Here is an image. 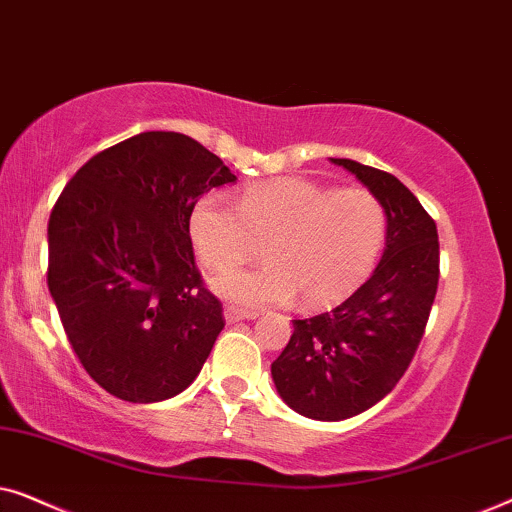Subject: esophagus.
<instances>
[{"mask_svg":"<svg viewBox=\"0 0 512 512\" xmlns=\"http://www.w3.org/2000/svg\"><path fill=\"white\" fill-rule=\"evenodd\" d=\"M223 314H226L228 324H235V321H242V319H256V312L240 310V307H233V305H228L226 310H223Z\"/></svg>","mask_w":512,"mask_h":512,"instance_id":"34e87169","label":"esophagus"}]
</instances>
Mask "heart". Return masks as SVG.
<instances>
[{
  "mask_svg": "<svg viewBox=\"0 0 512 512\" xmlns=\"http://www.w3.org/2000/svg\"><path fill=\"white\" fill-rule=\"evenodd\" d=\"M188 233L209 270H230L256 254L263 265L214 279V291L242 307L333 305L375 268L387 240V212L366 188H333L286 177L249 186L237 205L223 193L195 202Z\"/></svg>",
  "mask_w": 512,
  "mask_h": 512,
  "instance_id": "heart-1",
  "label": "heart"
}]
</instances>
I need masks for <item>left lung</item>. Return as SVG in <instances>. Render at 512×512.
I'll list each match as a JSON object with an SVG mask.
<instances>
[{"instance_id": "1", "label": "left lung", "mask_w": 512, "mask_h": 512, "mask_svg": "<svg viewBox=\"0 0 512 512\" xmlns=\"http://www.w3.org/2000/svg\"><path fill=\"white\" fill-rule=\"evenodd\" d=\"M345 167L387 212V247L366 284L345 303L293 319V335L272 361L284 403L303 417L338 422L382 401L412 363L438 291L436 221L394 174L349 158Z\"/></svg>"}]
</instances>
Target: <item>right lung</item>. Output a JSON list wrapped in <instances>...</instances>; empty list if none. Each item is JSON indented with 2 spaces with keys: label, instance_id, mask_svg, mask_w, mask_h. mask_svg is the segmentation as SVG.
Instances as JSON below:
<instances>
[{
  "label": "right lung",
  "instance_id": "right-lung-1",
  "mask_svg": "<svg viewBox=\"0 0 512 512\" xmlns=\"http://www.w3.org/2000/svg\"><path fill=\"white\" fill-rule=\"evenodd\" d=\"M237 177L181 132H142L95 153L48 219V291L69 345L111 396L184 391L212 352L221 300L205 286L188 219Z\"/></svg>",
  "mask_w": 512,
  "mask_h": 512
}]
</instances>
